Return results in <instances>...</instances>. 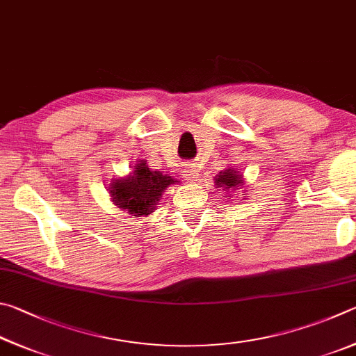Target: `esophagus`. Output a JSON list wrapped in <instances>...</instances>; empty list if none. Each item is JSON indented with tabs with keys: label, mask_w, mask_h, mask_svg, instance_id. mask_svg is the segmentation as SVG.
<instances>
[{
	"label": "esophagus",
	"mask_w": 356,
	"mask_h": 356,
	"mask_svg": "<svg viewBox=\"0 0 356 356\" xmlns=\"http://www.w3.org/2000/svg\"><path fill=\"white\" fill-rule=\"evenodd\" d=\"M200 172V168H198V165L197 164H191L188 168H186L184 170V178L188 179V181H197V178H198V173Z\"/></svg>",
	"instance_id": "34e87169"
}]
</instances>
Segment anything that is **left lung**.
Listing matches in <instances>:
<instances>
[{
  "label": "left lung",
  "instance_id": "obj_1",
  "mask_svg": "<svg viewBox=\"0 0 356 356\" xmlns=\"http://www.w3.org/2000/svg\"><path fill=\"white\" fill-rule=\"evenodd\" d=\"M216 184L219 186V188H223L225 191L229 189H239V186L242 184V178L238 172L232 170V168H227L225 172H220L219 175L216 177Z\"/></svg>",
  "mask_w": 356,
  "mask_h": 356
}]
</instances>
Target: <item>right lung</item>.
Here are the masks:
<instances>
[{
	"label": "right lung",
	"instance_id": "add662e5",
	"mask_svg": "<svg viewBox=\"0 0 356 356\" xmlns=\"http://www.w3.org/2000/svg\"><path fill=\"white\" fill-rule=\"evenodd\" d=\"M175 179L162 172L149 170L147 161L136 164L133 175L124 179H115L111 184V195L118 208L134 216H148L158 204L159 198Z\"/></svg>",
	"mask_w": 356,
	"mask_h": 356
}]
</instances>
